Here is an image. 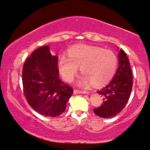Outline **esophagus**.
<instances>
[{
    "label": "esophagus",
    "instance_id": "esophagus-1",
    "mask_svg": "<svg viewBox=\"0 0 150 150\" xmlns=\"http://www.w3.org/2000/svg\"><path fill=\"white\" fill-rule=\"evenodd\" d=\"M73 93L75 94H85V93H87L85 91H80V90H78V89H75V90L73 91Z\"/></svg>",
    "mask_w": 150,
    "mask_h": 150
}]
</instances>
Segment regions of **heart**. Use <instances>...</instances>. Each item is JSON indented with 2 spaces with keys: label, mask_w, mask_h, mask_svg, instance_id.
<instances>
[{
  "label": "heart",
  "mask_w": 150,
  "mask_h": 150,
  "mask_svg": "<svg viewBox=\"0 0 150 150\" xmlns=\"http://www.w3.org/2000/svg\"><path fill=\"white\" fill-rule=\"evenodd\" d=\"M68 56H59L58 66L60 73L67 82L77 76L79 68L84 73L77 81V85L86 87L91 84L101 86L111 80L118 65L114 52L103 48L79 46L68 51Z\"/></svg>",
  "instance_id": "heart-1"
}]
</instances>
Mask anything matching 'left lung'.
<instances>
[{
	"label": "left lung",
	"mask_w": 150,
	"mask_h": 150,
	"mask_svg": "<svg viewBox=\"0 0 150 150\" xmlns=\"http://www.w3.org/2000/svg\"><path fill=\"white\" fill-rule=\"evenodd\" d=\"M118 69L108 85L98 91L103 96V104L94 112L101 118H111L119 113L128 102L132 87V75L128 58L123 50L118 53Z\"/></svg>",
	"instance_id": "1"
}]
</instances>
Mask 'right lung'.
Returning a JSON list of instances; mask_svg holds the SVG:
<instances>
[{
	"label": "right lung",
	"instance_id": "1",
	"mask_svg": "<svg viewBox=\"0 0 150 150\" xmlns=\"http://www.w3.org/2000/svg\"><path fill=\"white\" fill-rule=\"evenodd\" d=\"M58 58L49 46L36 49L22 69L24 94L30 106L40 114L54 117L65 111L73 89L59 78Z\"/></svg>",
	"mask_w": 150,
	"mask_h": 150
}]
</instances>
